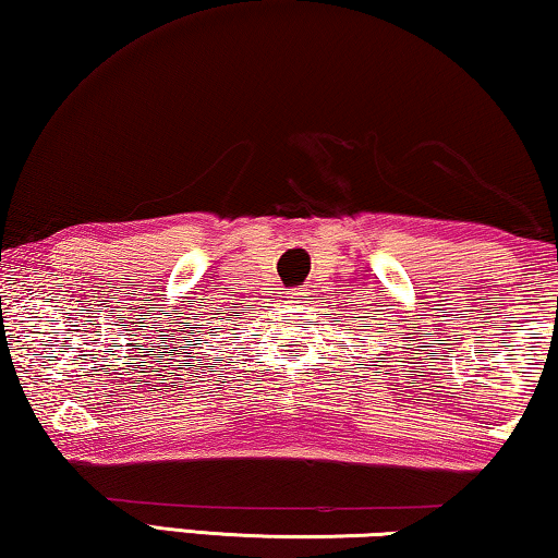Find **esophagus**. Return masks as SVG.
Wrapping results in <instances>:
<instances>
[{"instance_id":"obj_1","label":"esophagus","mask_w":558,"mask_h":558,"mask_svg":"<svg viewBox=\"0 0 558 558\" xmlns=\"http://www.w3.org/2000/svg\"><path fill=\"white\" fill-rule=\"evenodd\" d=\"M306 296H310V292H306L304 287H299V289H292V292H289V302H294V304H302Z\"/></svg>"}]
</instances>
